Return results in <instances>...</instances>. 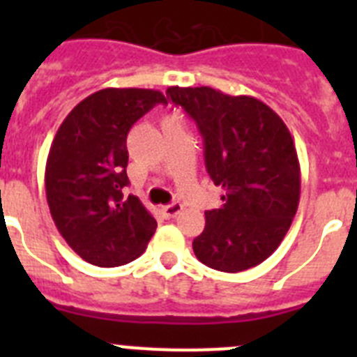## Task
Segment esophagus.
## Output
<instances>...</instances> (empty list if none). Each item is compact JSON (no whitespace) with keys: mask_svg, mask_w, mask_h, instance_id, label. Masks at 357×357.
I'll use <instances>...</instances> for the list:
<instances>
[{"mask_svg":"<svg viewBox=\"0 0 357 357\" xmlns=\"http://www.w3.org/2000/svg\"><path fill=\"white\" fill-rule=\"evenodd\" d=\"M182 204H178V202H175V204H172V206H166L162 207V214L166 218H175L176 214H181L182 213Z\"/></svg>","mask_w":357,"mask_h":357,"instance_id":"34e87169","label":"esophagus"}]
</instances>
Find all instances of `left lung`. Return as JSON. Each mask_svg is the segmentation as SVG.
Masks as SVG:
<instances>
[{
  "instance_id": "1",
  "label": "left lung",
  "mask_w": 357,
  "mask_h": 357,
  "mask_svg": "<svg viewBox=\"0 0 357 357\" xmlns=\"http://www.w3.org/2000/svg\"><path fill=\"white\" fill-rule=\"evenodd\" d=\"M197 121L206 168L223 189L222 207L207 211L193 241L197 259L238 273L268 259L284 239L301 200V164L286 123L254 96L213 87L166 89Z\"/></svg>"
}]
</instances>
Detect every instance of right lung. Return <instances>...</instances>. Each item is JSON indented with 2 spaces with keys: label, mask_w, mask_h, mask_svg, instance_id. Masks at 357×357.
<instances>
[{
  "label": "right lung",
  "mask_w": 357,
  "mask_h": 357,
  "mask_svg": "<svg viewBox=\"0 0 357 357\" xmlns=\"http://www.w3.org/2000/svg\"><path fill=\"white\" fill-rule=\"evenodd\" d=\"M166 98L153 89H107L66 116L46 160V200L69 247L94 266L137 259L157 222L128 185L127 135L141 116Z\"/></svg>",
  "instance_id": "right-lung-1"
}]
</instances>
